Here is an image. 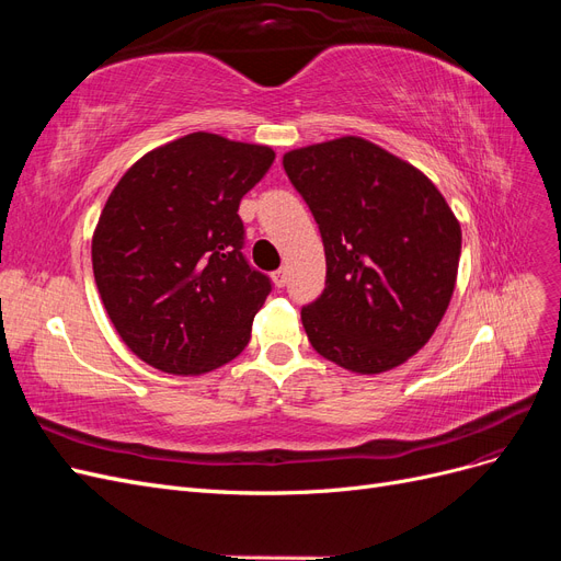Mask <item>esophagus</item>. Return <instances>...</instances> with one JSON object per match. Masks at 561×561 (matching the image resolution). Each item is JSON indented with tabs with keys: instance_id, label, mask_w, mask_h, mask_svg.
<instances>
[{
	"instance_id": "obj_1",
	"label": "esophagus",
	"mask_w": 561,
	"mask_h": 561,
	"mask_svg": "<svg viewBox=\"0 0 561 561\" xmlns=\"http://www.w3.org/2000/svg\"><path fill=\"white\" fill-rule=\"evenodd\" d=\"M271 280H274L276 287H285V283H287V271H285V268L274 271V274H271Z\"/></svg>"
}]
</instances>
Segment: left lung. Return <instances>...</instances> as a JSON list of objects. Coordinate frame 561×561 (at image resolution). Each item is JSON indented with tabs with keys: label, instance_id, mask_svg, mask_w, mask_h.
<instances>
[{
	"label": "left lung",
	"instance_id": "left-lung-1",
	"mask_svg": "<svg viewBox=\"0 0 561 561\" xmlns=\"http://www.w3.org/2000/svg\"><path fill=\"white\" fill-rule=\"evenodd\" d=\"M283 168L325 245V290L301 309L311 346L358 375L410 360L456 285L461 225L445 196L419 168L355 135L287 151Z\"/></svg>",
	"mask_w": 561,
	"mask_h": 561
}]
</instances>
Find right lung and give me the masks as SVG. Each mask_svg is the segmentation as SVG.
<instances>
[{
  "instance_id": "add662e5",
  "label": "right lung",
  "mask_w": 561,
  "mask_h": 561,
  "mask_svg": "<svg viewBox=\"0 0 561 561\" xmlns=\"http://www.w3.org/2000/svg\"><path fill=\"white\" fill-rule=\"evenodd\" d=\"M274 149L190 133L147 151L93 231V276L124 344L168 375L198 377L239 355L271 280L243 257L241 198Z\"/></svg>"
}]
</instances>
